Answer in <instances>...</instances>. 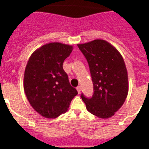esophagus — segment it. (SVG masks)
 <instances>
[{
	"label": "esophagus",
	"instance_id": "obj_1",
	"mask_svg": "<svg viewBox=\"0 0 149 149\" xmlns=\"http://www.w3.org/2000/svg\"><path fill=\"white\" fill-rule=\"evenodd\" d=\"M76 89H77V91H78V94H80V91H81V86H77Z\"/></svg>",
	"mask_w": 149,
	"mask_h": 149
}]
</instances>
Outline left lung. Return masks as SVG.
I'll return each mask as SVG.
<instances>
[{
  "label": "left lung",
  "instance_id": "obj_1",
  "mask_svg": "<svg viewBox=\"0 0 149 149\" xmlns=\"http://www.w3.org/2000/svg\"><path fill=\"white\" fill-rule=\"evenodd\" d=\"M78 47L87 61L94 91L91 97L82 93L81 98L88 112L100 118H110L122 106L128 94V74L123 58L104 40Z\"/></svg>",
  "mask_w": 149,
  "mask_h": 149
}]
</instances>
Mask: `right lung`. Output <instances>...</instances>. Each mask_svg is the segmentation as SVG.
I'll use <instances>...</instances> for the list:
<instances>
[{
	"instance_id": "1",
	"label": "right lung",
	"mask_w": 149,
	"mask_h": 149,
	"mask_svg": "<svg viewBox=\"0 0 149 149\" xmlns=\"http://www.w3.org/2000/svg\"><path fill=\"white\" fill-rule=\"evenodd\" d=\"M72 50L70 45L49 43L35 51L26 66V96L36 111L46 118H57L65 113L78 94L63 67Z\"/></svg>"
}]
</instances>
